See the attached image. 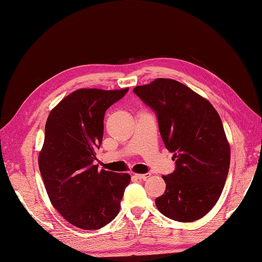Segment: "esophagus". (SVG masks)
I'll return each instance as SVG.
<instances>
[{
    "label": "esophagus",
    "mask_w": 262,
    "mask_h": 262,
    "mask_svg": "<svg viewBox=\"0 0 262 262\" xmlns=\"http://www.w3.org/2000/svg\"><path fill=\"white\" fill-rule=\"evenodd\" d=\"M150 176H151V173H149V172H147V173H136V175H135V177H136L139 180H144V179L149 178Z\"/></svg>",
    "instance_id": "obj_1"
}]
</instances>
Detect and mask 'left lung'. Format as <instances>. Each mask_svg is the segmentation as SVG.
Wrapping results in <instances>:
<instances>
[{
  "instance_id": "8db88e82",
  "label": "left lung",
  "mask_w": 262,
  "mask_h": 262,
  "mask_svg": "<svg viewBox=\"0 0 262 262\" xmlns=\"http://www.w3.org/2000/svg\"><path fill=\"white\" fill-rule=\"evenodd\" d=\"M134 93L157 113L166 149L176 168L167 176L156 204L164 216L180 222L204 217L216 205L230 167V146L212 104L188 86L157 79Z\"/></svg>"
}]
</instances>
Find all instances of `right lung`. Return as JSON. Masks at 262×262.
<instances>
[{
  "label": "right lung",
  "instance_id": "1",
  "mask_svg": "<svg viewBox=\"0 0 262 262\" xmlns=\"http://www.w3.org/2000/svg\"><path fill=\"white\" fill-rule=\"evenodd\" d=\"M127 92L77 90L47 118L38 167L53 206L74 227L100 229L120 211L130 176L99 170L94 161L102 141L104 113Z\"/></svg>",
  "mask_w": 262,
  "mask_h": 262
}]
</instances>
